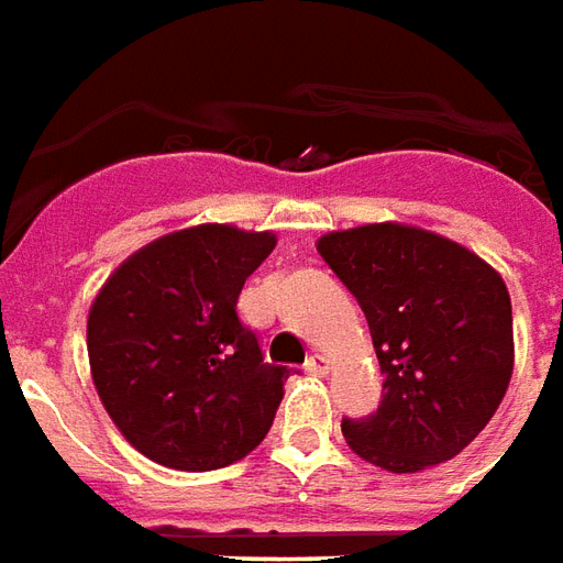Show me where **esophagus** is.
<instances>
[{"instance_id": "esophagus-1", "label": "esophagus", "mask_w": 563, "mask_h": 563, "mask_svg": "<svg viewBox=\"0 0 563 563\" xmlns=\"http://www.w3.org/2000/svg\"><path fill=\"white\" fill-rule=\"evenodd\" d=\"M306 372H309V375H327V372H330V360L323 354H311L309 360H306Z\"/></svg>"}]
</instances>
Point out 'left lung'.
<instances>
[{"label":"left lung","instance_id":"1","mask_svg":"<svg viewBox=\"0 0 563 563\" xmlns=\"http://www.w3.org/2000/svg\"><path fill=\"white\" fill-rule=\"evenodd\" d=\"M318 252L366 314L384 375L377 411L342 420L347 446L393 474L462 453L512 375L504 278L465 245L393 221L327 233Z\"/></svg>","mask_w":563,"mask_h":563}]
</instances>
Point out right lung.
<instances>
[{"instance_id":"obj_1","label":"right lung","mask_w":563,"mask_h":563,"mask_svg":"<svg viewBox=\"0 0 563 563\" xmlns=\"http://www.w3.org/2000/svg\"><path fill=\"white\" fill-rule=\"evenodd\" d=\"M269 231L197 224L143 245L98 290L86 347L101 405L146 459L216 471L261 444L290 368L266 363L236 299Z\"/></svg>"}]
</instances>
